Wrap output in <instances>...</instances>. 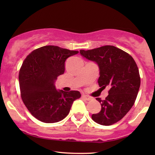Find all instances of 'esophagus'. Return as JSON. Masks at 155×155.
<instances>
[{
    "mask_svg": "<svg viewBox=\"0 0 155 155\" xmlns=\"http://www.w3.org/2000/svg\"><path fill=\"white\" fill-rule=\"evenodd\" d=\"M82 98L83 99L86 100V101H91V100H92V98H91V97L88 96H86V95H85V94H83Z\"/></svg>",
    "mask_w": 155,
    "mask_h": 155,
    "instance_id": "obj_1",
    "label": "esophagus"
}]
</instances>
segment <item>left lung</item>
Here are the masks:
<instances>
[{
	"label": "left lung",
	"mask_w": 155,
	"mask_h": 155,
	"mask_svg": "<svg viewBox=\"0 0 155 155\" xmlns=\"http://www.w3.org/2000/svg\"><path fill=\"white\" fill-rule=\"evenodd\" d=\"M80 53L98 65L100 87H109L104 100L96 98L101 110L91 118L99 124L109 126L124 117L133 106L140 87L137 65L129 54L114 46L84 51Z\"/></svg>",
	"instance_id": "obj_1"
}]
</instances>
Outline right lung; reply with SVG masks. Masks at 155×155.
Masks as SVG:
<instances>
[{
    "label": "right lung",
    "instance_id": "add662e5",
    "mask_svg": "<svg viewBox=\"0 0 155 155\" xmlns=\"http://www.w3.org/2000/svg\"><path fill=\"white\" fill-rule=\"evenodd\" d=\"M78 51L45 46L34 50L23 61L19 72L21 98L31 115L45 123H54L69 114L78 91L57 90L54 82L65 71L67 58Z\"/></svg>",
    "mask_w": 155,
    "mask_h": 155
}]
</instances>
